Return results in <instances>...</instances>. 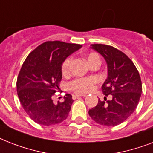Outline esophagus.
<instances>
[{"label":"esophagus","instance_id":"1","mask_svg":"<svg viewBox=\"0 0 153 153\" xmlns=\"http://www.w3.org/2000/svg\"><path fill=\"white\" fill-rule=\"evenodd\" d=\"M82 96H86V94H74V95H73V99L78 98H79V97H82Z\"/></svg>","mask_w":153,"mask_h":153}]
</instances>
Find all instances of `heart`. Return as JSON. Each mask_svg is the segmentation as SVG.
<instances>
[{
	"mask_svg": "<svg viewBox=\"0 0 153 153\" xmlns=\"http://www.w3.org/2000/svg\"><path fill=\"white\" fill-rule=\"evenodd\" d=\"M96 59H99L97 54L91 53L86 56V60L88 64ZM71 62V58H67L63 61L62 64V74H67L69 71V66ZM98 79L96 77H86V78H80L76 79L71 82L69 84L70 89L76 93H86L91 91L93 89L94 84L97 83Z\"/></svg>",
	"mask_w": 153,
	"mask_h": 153,
	"instance_id": "1",
	"label": "heart"
}]
</instances>
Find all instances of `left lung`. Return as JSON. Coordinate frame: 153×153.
<instances>
[{"label": "left lung", "mask_w": 153, "mask_h": 153, "mask_svg": "<svg viewBox=\"0 0 153 153\" xmlns=\"http://www.w3.org/2000/svg\"><path fill=\"white\" fill-rule=\"evenodd\" d=\"M91 48L104 58L108 76L102 86L105 101L89 110V115L96 123L115 126L126 121L135 111L142 93L140 74L132 60L122 51L109 45L91 44Z\"/></svg>", "instance_id": "left-lung-1"}]
</instances>
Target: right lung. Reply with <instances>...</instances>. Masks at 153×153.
<instances>
[{"mask_svg": "<svg viewBox=\"0 0 153 153\" xmlns=\"http://www.w3.org/2000/svg\"><path fill=\"white\" fill-rule=\"evenodd\" d=\"M82 45L48 41L30 53L23 63L16 82L20 104L32 121L53 126L65 121L74 102L69 94L64 102H53L52 96L62 79V64Z\"/></svg>", "mask_w": 153, "mask_h": 153, "instance_id": "1", "label": "right lung"}]
</instances>
